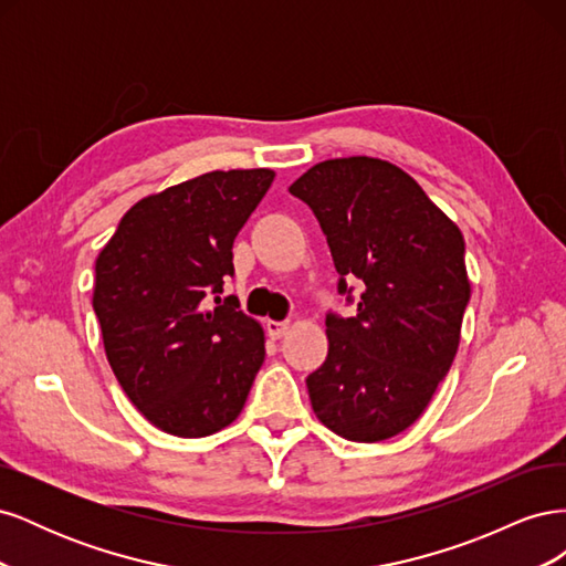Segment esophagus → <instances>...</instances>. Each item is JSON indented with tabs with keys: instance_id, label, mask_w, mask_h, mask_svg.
I'll return each instance as SVG.
<instances>
[{
	"instance_id": "esophagus-1",
	"label": "esophagus",
	"mask_w": 566,
	"mask_h": 566,
	"mask_svg": "<svg viewBox=\"0 0 566 566\" xmlns=\"http://www.w3.org/2000/svg\"><path fill=\"white\" fill-rule=\"evenodd\" d=\"M287 328H290V323L287 321H266V333L273 337V339H281L285 333H287Z\"/></svg>"
}]
</instances>
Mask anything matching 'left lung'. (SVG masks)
<instances>
[{"label":"left lung","mask_w":566,"mask_h":566,"mask_svg":"<svg viewBox=\"0 0 566 566\" xmlns=\"http://www.w3.org/2000/svg\"><path fill=\"white\" fill-rule=\"evenodd\" d=\"M290 193L310 205L356 314H325L328 356L306 378L314 413L349 441L413 424L453 364L470 302L465 241L413 177L378 158L314 165Z\"/></svg>","instance_id":"obj_1"}]
</instances>
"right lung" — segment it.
<instances>
[{
    "instance_id": "add662e5",
    "label": "right lung",
    "mask_w": 566,
    "mask_h": 566,
    "mask_svg": "<svg viewBox=\"0 0 566 566\" xmlns=\"http://www.w3.org/2000/svg\"><path fill=\"white\" fill-rule=\"evenodd\" d=\"M271 181V169H217L169 186L136 202L98 252L92 304L108 364L167 434L231 424L264 364L260 323L221 293L235 235Z\"/></svg>"
}]
</instances>
